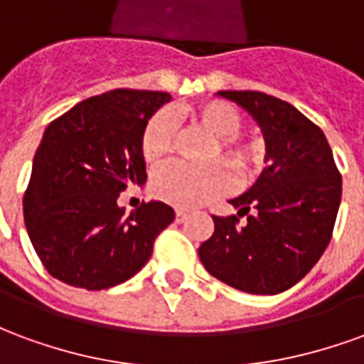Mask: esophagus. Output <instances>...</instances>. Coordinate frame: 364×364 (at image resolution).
<instances>
[{"label": "esophagus", "instance_id": "esophagus-1", "mask_svg": "<svg viewBox=\"0 0 364 364\" xmlns=\"http://www.w3.org/2000/svg\"><path fill=\"white\" fill-rule=\"evenodd\" d=\"M187 218V213L185 210H175V222H183Z\"/></svg>", "mask_w": 364, "mask_h": 364}]
</instances>
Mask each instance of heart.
<instances>
[{
  "mask_svg": "<svg viewBox=\"0 0 364 364\" xmlns=\"http://www.w3.org/2000/svg\"><path fill=\"white\" fill-rule=\"evenodd\" d=\"M242 114L236 107L224 101H208L191 111V124L213 136V144L206 150V159H222L234 171L240 181H252L259 173L265 146L252 134H240ZM175 148V124L167 112L154 114L144 128L142 158L150 166L164 164ZM232 179L226 167L214 161L208 166L193 167L173 164L151 179V193L177 208H195L213 198L228 193Z\"/></svg>",
  "mask_w": 364,
  "mask_h": 364,
  "instance_id": "1",
  "label": "heart"
}]
</instances>
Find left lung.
<instances>
[{
    "mask_svg": "<svg viewBox=\"0 0 364 364\" xmlns=\"http://www.w3.org/2000/svg\"><path fill=\"white\" fill-rule=\"evenodd\" d=\"M252 114L269 166L232 216H213L198 257L218 281L250 294H279L310 273L326 252L341 203V175L320 127L261 91H218ZM246 216L244 225L239 218Z\"/></svg>",
    "mask_w": 364,
    "mask_h": 364,
    "instance_id": "obj_1",
    "label": "left lung"
}]
</instances>
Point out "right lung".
Listing matches in <instances>:
<instances>
[{
    "instance_id": "right-lung-1",
    "label": "right lung",
    "mask_w": 364,
    "mask_h": 364,
    "mask_svg": "<svg viewBox=\"0 0 364 364\" xmlns=\"http://www.w3.org/2000/svg\"><path fill=\"white\" fill-rule=\"evenodd\" d=\"M164 91L114 90L52 120L33 159L23 197L31 244L44 269L70 287L111 289L148 263L154 242L175 218L171 206L117 205L127 185H144V128Z\"/></svg>"
}]
</instances>
